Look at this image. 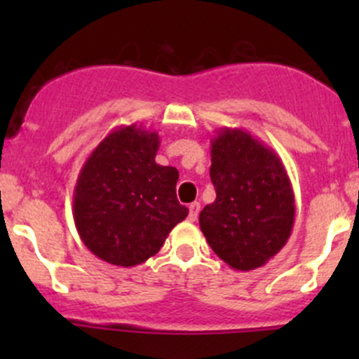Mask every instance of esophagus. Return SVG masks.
Here are the masks:
<instances>
[{
  "label": "esophagus",
  "mask_w": 359,
  "mask_h": 359,
  "mask_svg": "<svg viewBox=\"0 0 359 359\" xmlns=\"http://www.w3.org/2000/svg\"><path fill=\"white\" fill-rule=\"evenodd\" d=\"M200 210H201L200 203H198V201L191 203V205H189V220H191V222H194V220L198 219V213H200Z\"/></svg>",
  "instance_id": "34e87169"
}]
</instances>
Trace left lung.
I'll return each instance as SVG.
<instances>
[{"label": "left lung", "instance_id": "8db88e82", "mask_svg": "<svg viewBox=\"0 0 359 359\" xmlns=\"http://www.w3.org/2000/svg\"><path fill=\"white\" fill-rule=\"evenodd\" d=\"M210 153L217 198L200 213L203 234L231 269L262 267L292 234L295 196L287 170L243 128L217 130Z\"/></svg>", "mask_w": 359, "mask_h": 359}]
</instances>
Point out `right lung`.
Returning a JSON list of instances; mask_svg holds the SVG:
<instances>
[{"label": "right lung", "mask_w": 359, "mask_h": 359, "mask_svg": "<svg viewBox=\"0 0 359 359\" xmlns=\"http://www.w3.org/2000/svg\"><path fill=\"white\" fill-rule=\"evenodd\" d=\"M158 132L118 126L79 170L72 217L85 247L112 266L132 267L156 255L189 210L177 200L179 172L156 163Z\"/></svg>", "instance_id": "1"}]
</instances>
